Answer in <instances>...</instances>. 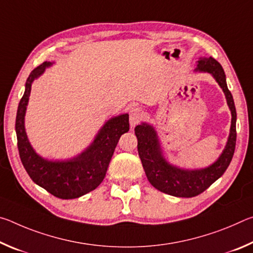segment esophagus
Returning a JSON list of instances; mask_svg holds the SVG:
<instances>
[{
  "label": "esophagus",
  "instance_id": "esophagus-1",
  "mask_svg": "<svg viewBox=\"0 0 253 253\" xmlns=\"http://www.w3.org/2000/svg\"><path fill=\"white\" fill-rule=\"evenodd\" d=\"M144 117V111L139 108V107H134L131 108L130 114H129V124L131 127H135L137 124L142 121Z\"/></svg>",
  "mask_w": 253,
  "mask_h": 253
}]
</instances>
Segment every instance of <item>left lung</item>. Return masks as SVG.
<instances>
[{
    "instance_id": "8db88e82",
    "label": "left lung",
    "mask_w": 253,
    "mask_h": 253,
    "mask_svg": "<svg viewBox=\"0 0 253 253\" xmlns=\"http://www.w3.org/2000/svg\"><path fill=\"white\" fill-rule=\"evenodd\" d=\"M195 72H208L211 75L224 92L226 104L231 111V127L228 142L217 160L203 169H184L168 161L158 139L157 131L153 125L142 123L135 127L137 137V148L142 161L147 179L152 185L163 193L176 198H193L204 192L220 178L232 161L235 140H237V111L233 97L226 84L224 70L219 62L212 57H202L196 62Z\"/></svg>"
}]
</instances>
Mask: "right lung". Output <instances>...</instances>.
Segmentation results:
<instances>
[{"label": "right lung", "instance_id": "right-lung-1", "mask_svg": "<svg viewBox=\"0 0 253 253\" xmlns=\"http://www.w3.org/2000/svg\"><path fill=\"white\" fill-rule=\"evenodd\" d=\"M53 62L45 61L37 67L25 83V90L20 100L15 119V131L21 162L32 181L55 198L70 200L80 198L99 186L121 136L129 130V116L121 114L109 118L87 148L67 160H48L40 156L25 131V113L33 81L43 75Z\"/></svg>", "mask_w": 253, "mask_h": 253}]
</instances>
